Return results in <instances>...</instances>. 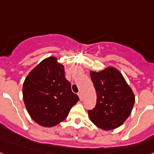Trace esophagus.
<instances>
[{
	"label": "esophagus",
	"mask_w": 154,
	"mask_h": 154,
	"mask_svg": "<svg viewBox=\"0 0 154 154\" xmlns=\"http://www.w3.org/2000/svg\"><path fill=\"white\" fill-rule=\"evenodd\" d=\"M78 96L79 97L80 100L82 101V92H81V91H79V92L78 93Z\"/></svg>",
	"instance_id": "obj_1"
}]
</instances>
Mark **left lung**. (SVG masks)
Listing matches in <instances>:
<instances>
[{
  "mask_svg": "<svg viewBox=\"0 0 154 154\" xmlns=\"http://www.w3.org/2000/svg\"><path fill=\"white\" fill-rule=\"evenodd\" d=\"M91 77L97 93V104L88 111L89 118L102 130H113L131 113L134 93L121 73L112 67L91 72Z\"/></svg>",
  "mask_w": 154,
  "mask_h": 154,
  "instance_id": "1",
  "label": "left lung"
}]
</instances>
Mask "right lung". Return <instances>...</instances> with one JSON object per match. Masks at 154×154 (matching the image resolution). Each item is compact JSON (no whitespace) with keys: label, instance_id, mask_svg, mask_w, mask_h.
<instances>
[{"label":"right lung","instance_id":"add662e5","mask_svg":"<svg viewBox=\"0 0 154 154\" xmlns=\"http://www.w3.org/2000/svg\"><path fill=\"white\" fill-rule=\"evenodd\" d=\"M26 109L32 120L42 127L59 124L79 98L64 75V67L55 57L39 63L26 76L23 86Z\"/></svg>","mask_w":154,"mask_h":154}]
</instances>
